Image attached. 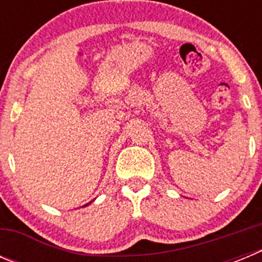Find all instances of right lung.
Here are the masks:
<instances>
[{"mask_svg":"<svg viewBox=\"0 0 262 262\" xmlns=\"http://www.w3.org/2000/svg\"><path fill=\"white\" fill-rule=\"evenodd\" d=\"M88 205H89V203H86V205H84V206H88Z\"/></svg>","mask_w":262,"mask_h":262,"instance_id":"obj_1","label":"right lung"}]
</instances>
